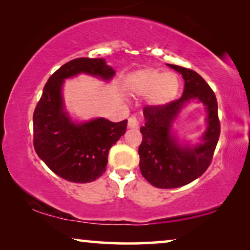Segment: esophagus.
I'll list each match as a JSON object with an SVG mask.
<instances>
[{
    "label": "esophagus",
    "mask_w": 250,
    "mask_h": 250,
    "mask_svg": "<svg viewBox=\"0 0 250 250\" xmlns=\"http://www.w3.org/2000/svg\"><path fill=\"white\" fill-rule=\"evenodd\" d=\"M128 126L130 129H138L139 128V121L135 117H130L128 119Z\"/></svg>",
    "instance_id": "34e87169"
}]
</instances>
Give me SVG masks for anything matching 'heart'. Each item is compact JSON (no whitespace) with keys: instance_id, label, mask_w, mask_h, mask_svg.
<instances>
[{"instance_id":"obj_1","label":"heart","mask_w":250,"mask_h":250,"mask_svg":"<svg viewBox=\"0 0 250 250\" xmlns=\"http://www.w3.org/2000/svg\"><path fill=\"white\" fill-rule=\"evenodd\" d=\"M126 86L133 95H149L151 104L163 105L176 98L181 83L175 74L150 68L135 71L130 76Z\"/></svg>"}]
</instances>
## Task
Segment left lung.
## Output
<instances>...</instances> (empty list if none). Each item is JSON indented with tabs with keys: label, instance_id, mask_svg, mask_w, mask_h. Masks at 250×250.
<instances>
[{
	"label": "left lung",
	"instance_id": "1",
	"mask_svg": "<svg viewBox=\"0 0 250 250\" xmlns=\"http://www.w3.org/2000/svg\"><path fill=\"white\" fill-rule=\"evenodd\" d=\"M167 66L183 77V95L167 104L143 109L146 124L140 128L142 143L139 146L142 175L159 188H180L200 177L209 167L221 133L216 96L208 83L192 69ZM191 100L204 104L208 112V128L196 145L180 144L171 132L172 122Z\"/></svg>",
	"mask_w": 250,
	"mask_h": 250
}]
</instances>
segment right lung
I'll use <instances>...</instances> for the list:
<instances>
[{
    "instance_id": "add662e5",
    "label": "right lung",
    "mask_w": 250,
    "mask_h": 250,
    "mask_svg": "<svg viewBox=\"0 0 250 250\" xmlns=\"http://www.w3.org/2000/svg\"><path fill=\"white\" fill-rule=\"evenodd\" d=\"M116 71L104 58H76L50 76L33 115L34 147L55 174L74 183H89L104 174L108 153L128 120L104 118L76 122L66 111L62 98L65 79L86 74L109 82Z\"/></svg>"
}]
</instances>
